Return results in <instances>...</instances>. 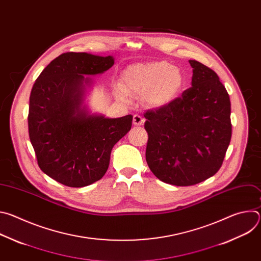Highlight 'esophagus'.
Listing matches in <instances>:
<instances>
[{"label": "esophagus", "mask_w": 261, "mask_h": 261, "mask_svg": "<svg viewBox=\"0 0 261 261\" xmlns=\"http://www.w3.org/2000/svg\"><path fill=\"white\" fill-rule=\"evenodd\" d=\"M143 123H144V119L141 116H139V115L133 116V124L135 126H141V125H143Z\"/></svg>", "instance_id": "esophagus-1"}]
</instances>
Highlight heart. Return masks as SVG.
Returning a JSON list of instances; mask_svg holds the SVG:
<instances>
[{
    "instance_id": "obj_1",
    "label": "heart",
    "mask_w": 261,
    "mask_h": 261,
    "mask_svg": "<svg viewBox=\"0 0 261 261\" xmlns=\"http://www.w3.org/2000/svg\"><path fill=\"white\" fill-rule=\"evenodd\" d=\"M185 85L182 72L165 61L139 63L127 68L122 75V86L117 95L125 99L126 94L144 97L152 107H163L171 103Z\"/></svg>"
}]
</instances>
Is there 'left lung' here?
I'll return each mask as SVG.
<instances>
[{
	"mask_svg": "<svg viewBox=\"0 0 261 261\" xmlns=\"http://www.w3.org/2000/svg\"><path fill=\"white\" fill-rule=\"evenodd\" d=\"M192 87L166 106L147 110L146 163L162 181L192 186L222 166L231 139L230 99L217 73L189 61Z\"/></svg>",
	"mask_w": 261,
	"mask_h": 261,
	"instance_id": "1",
	"label": "left lung"
}]
</instances>
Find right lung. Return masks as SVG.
<instances>
[{
	"label": "right lung",
	"instance_id": "right-lung-1",
	"mask_svg": "<svg viewBox=\"0 0 261 261\" xmlns=\"http://www.w3.org/2000/svg\"><path fill=\"white\" fill-rule=\"evenodd\" d=\"M115 59L66 53L51 61L30 95L29 136L40 169L73 188L86 187L105 174L114 145L131 129L132 116L118 119L90 115L83 106L87 75L108 70Z\"/></svg>",
	"mask_w": 261,
	"mask_h": 261
}]
</instances>
